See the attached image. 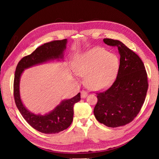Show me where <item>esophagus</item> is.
Here are the masks:
<instances>
[{
    "label": "esophagus",
    "instance_id": "1",
    "mask_svg": "<svg viewBox=\"0 0 159 159\" xmlns=\"http://www.w3.org/2000/svg\"><path fill=\"white\" fill-rule=\"evenodd\" d=\"M81 98H86L87 96V92H85V91H84V90H83V91H81Z\"/></svg>",
    "mask_w": 159,
    "mask_h": 159
}]
</instances>
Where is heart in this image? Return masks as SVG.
Returning <instances> with one entry per match:
<instances>
[{
	"mask_svg": "<svg viewBox=\"0 0 159 159\" xmlns=\"http://www.w3.org/2000/svg\"><path fill=\"white\" fill-rule=\"evenodd\" d=\"M120 66L118 57L102 48H94L77 57L74 72L85 76V83L91 90L107 89L114 81Z\"/></svg>",
	"mask_w": 159,
	"mask_h": 159,
	"instance_id": "b5f03b06",
	"label": "heart"
}]
</instances>
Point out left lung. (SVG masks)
<instances>
[{
	"label": "left lung",
	"mask_w": 159,
	"mask_h": 159,
	"mask_svg": "<svg viewBox=\"0 0 159 159\" xmlns=\"http://www.w3.org/2000/svg\"><path fill=\"white\" fill-rule=\"evenodd\" d=\"M103 41L118 48L120 66L113 85L96 93L98 102L93 113L100 123L116 128L131 122L139 113L148 88V75L139 57L122 42L109 38Z\"/></svg>",
	"instance_id": "8db88e82"
}]
</instances>
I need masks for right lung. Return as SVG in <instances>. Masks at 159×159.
Returning a JSON list of instances; mask_svg holds the SVG:
<instances>
[{
  "label": "right lung",
  "instance_id": "1",
  "mask_svg": "<svg viewBox=\"0 0 159 159\" xmlns=\"http://www.w3.org/2000/svg\"><path fill=\"white\" fill-rule=\"evenodd\" d=\"M67 39L55 40L37 48L31 55L24 57L17 65L14 81L13 96L19 111L27 123L35 130L45 134H55L66 130L72 124L74 116V104L80 100V93L69 100L61 101L55 109L44 116L32 113L26 109L20 96V76L25 69L50 60L62 59L66 48Z\"/></svg>",
  "mask_w": 159,
  "mask_h": 159
}]
</instances>
